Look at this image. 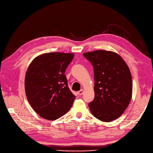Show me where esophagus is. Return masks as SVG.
<instances>
[{
  "label": "esophagus",
  "mask_w": 153,
  "mask_h": 153,
  "mask_svg": "<svg viewBox=\"0 0 153 153\" xmlns=\"http://www.w3.org/2000/svg\"><path fill=\"white\" fill-rule=\"evenodd\" d=\"M83 93H84V90L83 89H81L80 91H79L78 92V95H82L83 94Z\"/></svg>",
  "instance_id": "34e87169"
}]
</instances>
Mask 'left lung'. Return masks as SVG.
I'll list each match as a JSON object with an SVG mask.
<instances>
[{
	"label": "left lung",
	"instance_id": "8db88e82",
	"mask_svg": "<svg viewBox=\"0 0 153 153\" xmlns=\"http://www.w3.org/2000/svg\"><path fill=\"white\" fill-rule=\"evenodd\" d=\"M83 55L93 66L94 93L89 107L100 121L110 122L126 109L132 96V78L124 60L117 53L99 50Z\"/></svg>",
	"mask_w": 153,
	"mask_h": 153
}]
</instances>
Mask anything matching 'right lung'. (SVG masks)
Returning <instances> with one entry per match:
<instances>
[{"instance_id":"add662e5","label":"right lung","mask_w":153,"mask_h":153,"mask_svg":"<svg viewBox=\"0 0 153 153\" xmlns=\"http://www.w3.org/2000/svg\"><path fill=\"white\" fill-rule=\"evenodd\" d=\"M74 55L45 53L32 61L26 73L27 100L36 112L48 120H55L71 108L75 96L69 90L65 75Z\"/></svg>"}]
</instances>
